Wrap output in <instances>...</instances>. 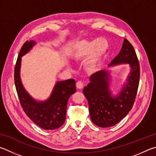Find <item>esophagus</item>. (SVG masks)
<instances>
[{"label": "esophagus", "instance_id": "esophagus-1", "mask_svg": "<svg viewBox=\"0 0 156 156\" xmlns=\"http://www.w3.org/2000/svg\"><path fill=\"white\" fill-rule=\"evenodd\" d=\"M76 88H77L78 89H82L83 87V83L82 81H78L77 83H76Z\"/></svg>", "mask_w": 156, "mask_h": 156}]
</instances>
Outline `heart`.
<instances>
[{
	"label": "heart",
	"mask_w": 156,
	"mask_h": 156,
	"mask_svg": "<svg viewBox=\"0 0 156 156\" xmlns=\"http://www.w3.org/2000/svg\"><path fill=\"white\" fill-rule=\"evenodd\" d=\"M109 48L108 41L103 37L96 40H82L76 42L72 49V57L75 60L86 58L84 66L89 71L97 69L101 63Z\"/></svg>",
	"instance_id": "obj_1"
}]
</instances>
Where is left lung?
Segmentation results:
<instances>
[{
  "mask_svg": "<svg viewBox=\"0 0 156 156\" xmlns=\"http://www.w3.org/2000/svg\"><path fill=\"white\" fill-rule=\"evenodd\" d=\"M128 64L129 73L116 93L111 89L112 75L109 70H101L90 76V83L83 92L89 105L91 121L100 127L115 125L129 112L137 93L140 66L134 48L124 39L121 51L108 65L109 67Z\"/></svg>",
  "mask_w": 156,
  "mask_h": 156,
  "instance_id": "left-lung-1",
  "label": "left lung"
}]
</instances>
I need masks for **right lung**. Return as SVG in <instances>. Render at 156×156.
Returning a JSON list of instances; mask_svg holds the SVG:
<instances>
[{
  "label": "right lung",
  "mask_w": 156,
  "mask_h": 156,
  "mask_svg": "<svg viewBox=\"0 0 156 156\" xmlns=\"http://www.w3.org/2000/svg\"><path fill=\"white\" fill-rule=\"evenodd\" d=\"M36 44L34 40L27 41L20 49L14 70L16 91L22 108L33 122L44 129H55L64 123L68 101L76 92V81L73 79L57 81L48 99H34L22 83L20 68L22 57L29 53Z\"/></svg>",
  "instance_id": "right-lung-1"
}]
</instances>
